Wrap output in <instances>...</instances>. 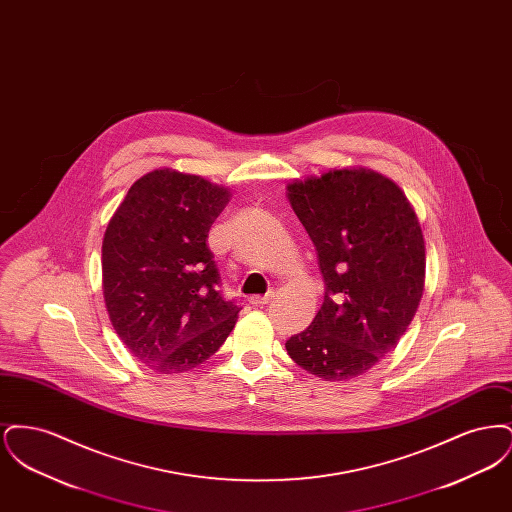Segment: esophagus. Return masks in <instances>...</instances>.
<instances>
[{"label": "esophagus", "mask_w": 512, "mask_h": 512, "mask_svg": "<svg viewBox=\"0 0 512 512\" xmlns=\"http://www.w3.org/2000/svg\"><path fill=\"white\" fill-rule=\"evenodd\" d=\"M274 299V293L268 292L267 295H251L249 297V303L253 305V307H263V305H267Z\"/></svg>", "instance_id": "1"}]
</instances>
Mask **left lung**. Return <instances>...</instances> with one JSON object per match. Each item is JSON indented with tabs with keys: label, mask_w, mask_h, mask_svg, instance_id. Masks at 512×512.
<instances>
[{
	"label": "left lung",
	"mask_w": 512,
	"mask_h": 512,
	"mask_svg": "<svg viewBox=\"0 0 512 512\" xmlns=\"http://www.w3.org/2000/svg\"><path fill=\"white\" fill-rule=\"evenodd\" d=\"M288 199L326 286L288 355L322 380L357 378L395 349L418 309L426 249L416 213L393 180L363 167L295 180Z\"/></svg>",
	"instance_id": "obj_1"
}]
</instances>
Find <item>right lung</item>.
I'll return each mask as SVG.
<instances>
[{"mask_svg": "<svg viewBox=\"0 0 512 512\" xmlns=\"http://www.w3.org/2000/svg\"><path fill=\"white\" fill-rule=\"evenodd\" d=\"M228 188L157 169L132 184L101 245L103 299L128 351L159 374L205 363L236 326L207 247Z\"/></svg>", "mask_w": 512, "mask_h": 512, "instance_id": "right-lung-1", "label": "right lung"}]
</instances>
